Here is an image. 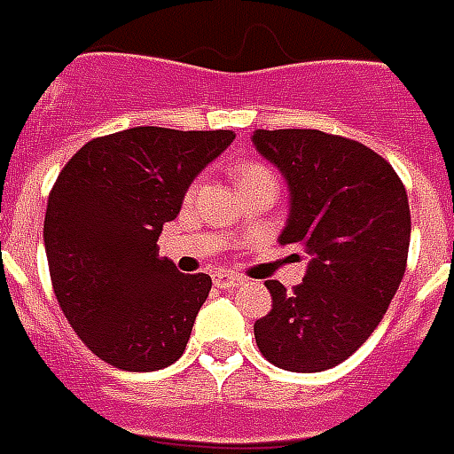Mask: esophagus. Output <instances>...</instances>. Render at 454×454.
I'll use <instances>...</instances> for the list:
<instances>
[{
	"label": "esophagus",
	"instance_id": "esophagus-1",
	"mask_svg": "<svg viewBox=\"0 0 454 454\" xmlns=\"http://www.w3.org/2000/svg\"><path fill=\"white\" fill-rule=\"evenodd\" d=\"M212 281L217 288H237V286L244 284L242 276H237V273H230V271H215L212 273Z\"/></svg>",
	"mask_w": 454,
	"mask_h": 454
}]
</instances>
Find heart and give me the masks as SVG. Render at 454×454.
Segmentation results:
<instances>
[{
	"instance_id": "heart-1",
	"label": "heart",
	"mask_w": 454,
	"mask_h": 454,
	"mask_svg": "<svg viewBox=\"0 0 454 454\" xmlns=\"http://www.w3.org/2000/svg\"><path fill=\"white\" fill-rule=\"evenodd\" d=\"M269 170L262 168V166H254V163H249V166H242V168L237 170V183H244L249 181V178H256V176H266Z\"/></svg>"
}]
</instances>
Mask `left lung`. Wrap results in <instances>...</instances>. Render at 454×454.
I'll return each instance as SVG.
<instances>
[{
    "instance_id": "left-lung-1",
    "label": "left lung",
    "mask_w": 454,
    "mask_h": 454,
    "mask_svg": "<svg viewBox=\"0 0 454 454\" xmlns=\"http://www.w3.org/2000/svg\"><path fill=\"white\" fill-rule=\"evenodd\" d=\"M252 141L288 185L278 242L308 256L294 294L266 284L271 313L254 337L286 372H325L364 345L396 295L411 242L406 188L379 153L345 137L256 129Z\"/></svg>"
}]
</instances>
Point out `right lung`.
Listing matches in <instances>:
<instances>
[{"label": "right lung", "instance_id": "1", "mask_svg": "<svg viewBox=\"0 0 454 454\" xmlns=\"http://www.w3.org/2000/svg\"><path fill=\"white\" fill-rule=\"evenodd\" d=\"M234 131L134 127L88 141L48 195L43 244L58 305L85 345L124 372L185 352L210 294L207 273L159 256L163 224Z\"/></svg>", "mask_w": 454, "mask_h": 454}]
</instances>
